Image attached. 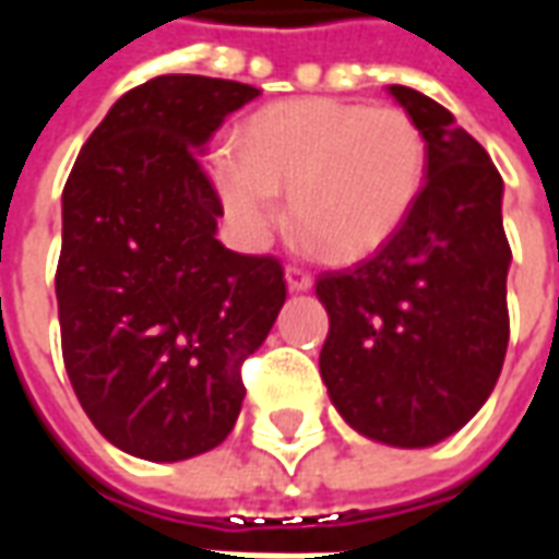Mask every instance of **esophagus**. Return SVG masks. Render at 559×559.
<instances>
[{
	"mask_svg": "<svg viewBox=\"0 0 559 559\" xmlns=\"http://www.w3.org/2000/svg\"><path fill=\"white\" fill-rule=\"evenodd\" d=\"M284 278H287V287L290 290H308L311 284H314V278H311V272L305 266H287V272H284Z\"/></svg>",
	"mask_w": 559,
	"mask_h": 559,
	"instance_id": "obj_1",
	"label": "esophagus"
}]
</instances>
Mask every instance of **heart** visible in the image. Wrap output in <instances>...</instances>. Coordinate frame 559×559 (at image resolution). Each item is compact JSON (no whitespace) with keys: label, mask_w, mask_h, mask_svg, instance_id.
Instances as JSON below:
<instances>
[{"label":"heart","mask_w":559,"mask_h":559,"mask_svg":"<svg viewBox=\"0 0 559 559\" xmlns=\"http://www.w3.org/2000/svg\"><path fill=\"white\" fill-rule=\"evenodd\" d=\"M428 143L401 107L296 98L248 122L239 152L212 155L230 221L260 239L290 191V218L329 257H359L399 230L425 185Z\"/></svg>","instance_id":"obj_1"}]
</instances>
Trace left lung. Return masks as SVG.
<instances>
[{
  "mask_svg": "<svg viewBox=\"0 0 559 559\" xmlns=\"http://www.w3.org/2000/svg\"><path fill=\"white\" fill-rule=\"evenodd\" d=\"M428 143L425 185L401 227L356 266L320 272L329 335L320 374L350 428L419 449L464 428L509 344L503 179L455 116L389 86Z\"/></svg>",
  "mask_w": 559,
  "mask_h": 559,
  "instance_id": "1",
  "label": "left lung"
}]
</instances>
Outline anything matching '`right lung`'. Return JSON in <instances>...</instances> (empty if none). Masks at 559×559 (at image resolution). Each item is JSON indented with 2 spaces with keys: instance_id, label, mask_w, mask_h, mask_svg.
<instances>
[{
  "instance_id": "obj_1",
  "label": "right lung",
  "mask_w": 559,
  "mask_h": 559,
  "mask_svg": "<svg viewBox=\"0 0 559 559\" xmlns=\"http://www.w3.org/2000/svg\"><path fill=\"white\" fill-rule=\"evenodd\" d=\"M260 90L160 74L90 134L62 191L56 302L80 407L128 455L185 461L233 431L242 362L287 299L272 254L215 239L224 215L197 148Z\"/></svg>"
}]
</instances>
